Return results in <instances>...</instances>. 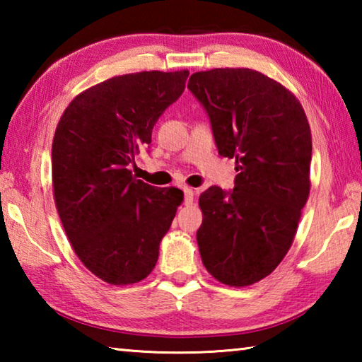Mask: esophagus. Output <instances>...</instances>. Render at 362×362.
<instances>
[{
  "mask_svg": "<svg viewBox=\"0 0 362 362\" xmlns=\"http://www.w3.org/2000/svg\"><path fill=\"white\" fill-rule=\"evenodd\" d=\"M193 199H194V192L192 188H185L183 189V203L187 206H192L193 204Z\"/></svg>",
  "mask_w": 362,
  "mask_h": 362,
  "instance_id": "obj_1",
  "label": "esophagus"
}]
</instances>
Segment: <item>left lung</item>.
<instances>
[{
	"label": "left lung",
	"instance_id": "left-lung-1",
	"mask_svg": "<svg viewBox=\"0 0 362 362\" xmlns=\"http://www.w3.org/2000/svg\"><path fill=\"white\" fill-rule=\"evenodd\" d=\"M188 89L209 115L218 153L238 170L233 192L211 187L199 196L201 260L226 286L259 283L291 249L308 201V119L289 89L250 69L193 73Z\"/></svg>",
	"mask_w": 362,
	"mask_h": 362
}]
</instances>
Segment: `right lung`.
<instances>
[{
	"label": "right lung",
	"instance_id": "right-lung-1",
	"mask_svg": "<svg viewBox=\"0 0 362 362\" xmlns=\"http://www.w3.org/2000/svg\"><path fill=\"white\" fill-rule=\"evenodd\" d=\"M188 75L113 76L78 94L60 116L52 140L54 201L78 259L108 284L148 276L183 201L179 188L137 180L131 166Z\"/></svg>",
	"mask_w": 362,
	"mask_h": 362
}]
</instances>
